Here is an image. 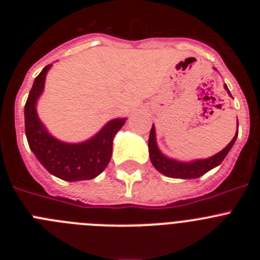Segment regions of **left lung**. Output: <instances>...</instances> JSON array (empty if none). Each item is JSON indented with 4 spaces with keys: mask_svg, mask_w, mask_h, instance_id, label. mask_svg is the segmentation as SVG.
<instances>
[{
    "mask_svg": "<svg viewBox=\"0 0 260 260\" xmlns=\"http://www.w3.org/2000/svg\"><path fill=\"white\" fill-rule=\"evenodd\" d=\"M225 89H228V87L225 86ZM229 92V89H228ZM231 95V93H229ZM238 123V121H237ZM238 130L236 137L232 139L231 143L225 147L224 150L220 151L219 153H216L215 156L210 158H204V160H197L192 162H181L176 161L173 158H169L167 156L162 155L157 148L156 144V135H155V127L152 126L150 133V139H148V151H150V158L153 167L157 169L160 173H162L167 177H172V178H183V180H190V178H199L203 176L204 173H207L208 171L213 169L215 167L220 165L225 156L228 155L231 148L233 147L234 142L237 139Z\"/></svg>",
    "mask_w": 260,
    "mask_h": 260,
    "instance_id": "8db88e82",
    "label": "left lung"
}]
</instances>
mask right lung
<instances>
[{
  "label": "right lung",
  "mask_w": 260,
  "mask_h": 260,
  "mask_svg": "<svg viewBox=\"0 0 260 260\" xmlns=\"http://www.w3.org/2000/svg\"><path fill=\"white\" fill-rule=\"evenodd\" d=\"M49 68L50 65L45 66L35 78L24 105V126L28 146L41 165L53 176L70 182L92 180L109 164L113 138L126 119H112L102 132L83 143L69 144L54 139L45 130L36 113V102L44 89L45 75Z\"/></svg>",
  "instance_id": "1"
}]
</instances>
